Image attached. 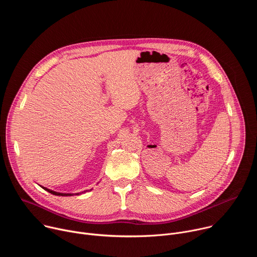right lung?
<instances>
[{
  "label": "right lung",
  "mask_w": 257,
  "mask_h": 257,
  "mask_svg": "<svg viewBox=\"0 0 257 257\" xmlns=\"http://www.w3.org/2000/svg\"><path fill=\"white\" fill-rule=\"evenodd\" d=\"M43 188H44L45 190H47L48 192L54 194V195H59V196H71V195H73V194H70V193H60V192H56V191H53V190L48 189V188H45V187H43ZM77 194H78V193H77Z\"/></svg>",
  "instance_id": "right-lung-1"
}]
</instances>
